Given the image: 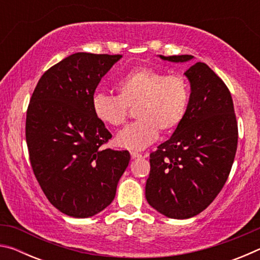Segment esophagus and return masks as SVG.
<instances>
[{"label":"esophagus","instance_id":"esophagus-1","mask_svg":"<svg viewBox=\"0 0 260 260\" xmlns=\"http://www.w3.org/2000/svg\"><path fill=\"white\" fill-rule=\"evenodd\" d=\"M131 156H132V158H141V157H143L142 155H141V153H139V152H131Z\"/></svg>","mask_w":260,"mask_h":260}]
</instances>
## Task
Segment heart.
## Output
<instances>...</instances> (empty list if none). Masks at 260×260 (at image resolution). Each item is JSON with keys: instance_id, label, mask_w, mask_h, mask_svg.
Here are the masks:
<instances>
[{"instance_id": "obj_1", "label": "heart", "mask_w": 260, "mask_h": 260, "mask_svg": "<svg viewBox=\"0 0 260 260\" xmlns=\"http://www.w3.org/2000/svg\"><path fill=\"white\" fill-rule=\"evenodd\" d=\"M117 96L102 91L91 98L96 119L105 126L124 124L128 108L138 120L117 134L114 142L128 150H143L162 133H171L181 124L189 103V86L181 76H166L151 68H138L116 85Z\"/></svg>"}]
</instances>
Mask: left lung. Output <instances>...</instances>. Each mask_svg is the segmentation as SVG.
<instances>
[{
  "label": "left lung",
  "mask_w": 260,
  "mask_h": 260,
  "mask_svg": "<svg viewBox=\"0 0 260 260\" xmlns=\"http://www.w3.org/2000/svg\"><path fill=\"white\" fill-rule=\"evenodd\" d=\"M186 63L190 55L161 56ZM187 113L171 138L150 155L146 199L172 219L197 215L212 203L230 175L237 148V122L232 95L205 63L191 65Z\"/></svg>",
  "instance_id": "obj_1"
}]
</instances>
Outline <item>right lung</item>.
Returning a JSON list of instances; mask_svg holds the SVG:
<instances>
[{"instance_id": "obj_1", "label": "right lung", "mask_w": 260, "mask_h": 260, "mask_svg": "<svg viewBox=\"0 0 260 260\" xmlns=\"http://www.w3.org/2000/svg\"><path fill=\"white\" fill-rule=\"evenodd\" d=\"M121 55L76 52L39 80L26 114V142L39 184L57 210L89 218L111 204L128 166L127 150H102L112 138L91 98Z\"/></svg>"}]
</instances>
